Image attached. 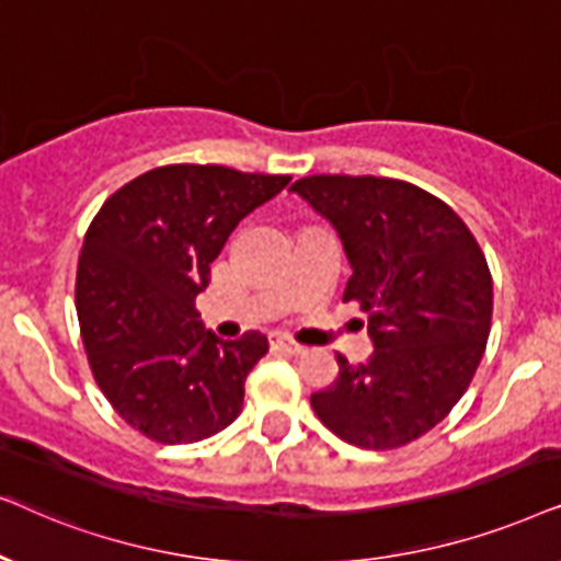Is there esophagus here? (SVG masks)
I'll return each mask as SVG.
<instances>
[{
  "instance_id": "1",
  "label": "esophagus",
  "mask_w": 561,
  "mask_h": 561,
  "mask_svg": "<svg viewBox=\"0 0 561 561\" xmlns=\"http://www.w3.org/2000/svg\"><path fill=\"white\" fill-rule=\"evenodd\" d=\"M272 343H274V348L287 351V354H305V346H300V343L293 339H287V335H276Z\"/></svg>"
}]
</instances>
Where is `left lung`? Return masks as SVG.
<instances>
[{
  "mask_svg": "<svg viewBox=\"0 0 561 561\" xmlns=\"http://www.w3.org/2000/svg\"><path fill=\"white\" fill-rule=\"evenodd\" d=\"M331 222L351 264L343 300L367 312L371 356L310 398L358 449H398L442 423L472 382L492 320V276L449 205L387 176L318 174L289 186Z\"/></svg>",
  "mask_w": 561,
  "mask_h": 561,
  "instance_id": "1",
  "label": "left lung"
}]
</instances>
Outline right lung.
Returning a JSON list of instances; mask_svg holds the SVG:
<instances>
[{"mask_svg":"<svg viewBox=\"0 0 561 561\" xmlns=\"http://www.w3.org/2000/svg\"><path fill=\"white\" fill-rule=\"evenodd\" d=\"M289 176L174 163L117 190L79 253L77 312L92 375L133 428L159 444L210 438L238 417L264 333L222 341L194 300L238 222Z\"/></svg>","mask_w":561,"mask_h":561,"instance_id":"obj_1","label":"right lung"}]
</instances>
